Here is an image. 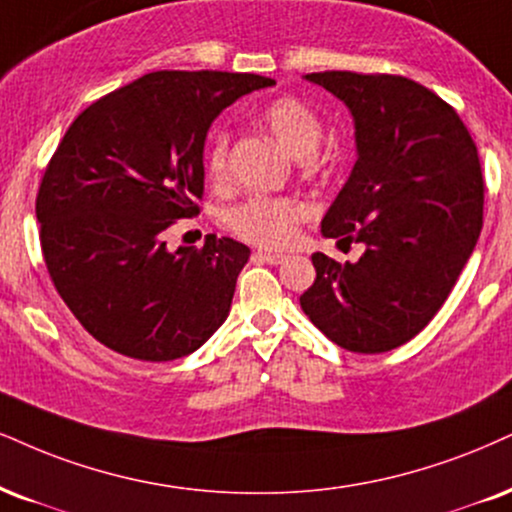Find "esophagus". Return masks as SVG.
Returning <instances> with one entry per match:
<instances>
[{
  "label": "esophagus",
  "mask_w": 512,
  "mask_h": 512,
  "mask_svg": "<svg viewBox=\"0 0 512 512\" xmlns=\"http://www.w3.org/2000/svg\"><path fill=\"white\" fill-rule=\"evenodd\" d=\"M254 258H258V261H261V263H270V266H277V263L285 261L287 256H282V254H273V251H256Z\"/></svg>",
  "instance_id": "34e87169"
}]
</instances>
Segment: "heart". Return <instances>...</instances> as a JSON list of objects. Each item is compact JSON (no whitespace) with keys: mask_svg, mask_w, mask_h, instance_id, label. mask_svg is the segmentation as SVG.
Segmentation results:
<instances>
[{"mask_svg":"<svg viewBox=\"0 0 512 512\" xmlns=\"http://www.w3.org/2000/svg\"><path fill=\"white\" fill-rule=\"evenodd\" d=\"M258 123L266 128L287 151L315 170L325 166L315 154L323 137V118L304 99L294 94L270 99L258 111ZM230 168V130L218 125L211 130L206 144V173L208 178L223 182ZM308 216V206L294 197H249L235 206L227 216V225L237 237L256 246L280 249L296 237L301 220Z\"/></svg>","mask_w":512,"mask_h":512,"instance_id":"heart-1","label":"heart"}]
</instances>
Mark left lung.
Wrapping results in <instances>:
<instances>
[{"mask_svg":"<svg viewBox=\"0 0 512 512\" xmlns=\"http://www.w3.org/2000/svg\"><path fill=\"white\" fill-rule=\"evenodd\" d=\"M349 106L358 161L323 235L363 242L356 263L313 254L301 294L311 323L346 351L413 339L449 299L484 223V178L470 130L420 82L389 73H308Z\"/></svg>","mask_w":512,"mask_h":512,"instance_id":"left-lung-1","label":"left lung"}]
</instances>
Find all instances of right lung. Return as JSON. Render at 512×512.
Returning a JSON list of instances; mask_svg holds the SVG:
<instances>
[{
  "label": "right lung",
  "instance_id": "obj_1",
  "mask_svg": "<svg viewBox=\"0 0 512 512\" xmlns=\"http://www.w3.org/2000/svg\"><path fill=\"white\" fill-rule=\"evenodd\" d=\"M254 73L156 71L92 102L44 168L35 213L49 277L97 342L175 361L225 323L249 246L208 235L170 254L163 232L201 213L204 140Z\"/></svg>",
  "mask_w": 512,
  "mask_h": 512
}]
</instances>
